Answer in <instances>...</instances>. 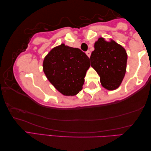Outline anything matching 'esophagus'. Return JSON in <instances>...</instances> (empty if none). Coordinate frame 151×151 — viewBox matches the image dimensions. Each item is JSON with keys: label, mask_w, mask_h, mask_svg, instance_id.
Here are the masks:
<instances>
[{"label": "esophagus", "mask_w": 151, "mask_h": 151, "mask_svg": "<svg viewBox=\"0 0 151 151\" xmlns=\"http://www.w3.org/2000/svg\"><path fill=\"white\" fill-rule=\"evenodd\" d=\"M86 55H88V58H90V55H91V52H90V51H86Z\"/></svg>", "instance_id": "34e87169"}]
</instances>
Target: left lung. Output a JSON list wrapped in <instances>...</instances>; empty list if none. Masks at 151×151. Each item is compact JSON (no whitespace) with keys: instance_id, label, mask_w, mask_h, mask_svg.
Returning <instances> with one entry per match:
<instances>
[{"instance_id":"1","label":"left lung","mask_w":151,"mask_h":151,"mask_svg":"<svg viewBox=\"0 0 151 151\" xmlns=\"http://www.w3.org/2000/svg\"><path fill=\"white\" fill-rule=\"evenodd\" d=\"M127 53L125 49L112 40L100 37L94 43L90 65L100 76L101 84L108 90L120 86L127 71Z\"/></svg>"}]
</instances>
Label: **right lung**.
Returning <instances> with one entry per match:
<instances>
[{
  "label": "right lung",
  "mask_w": 151,
  "mask_h": 151,
  "mask_svg": "<svg viewBox=\"0 0 151 151\" xmlns=\"http://www.w3.org/2000/svg\"><path fill=\"white\" fill-rule=\"evenodd\" d=\"M90 59L78 48L64 43L53 47L44 58L43 70L57 90L64 96H75L82 90Z\"/></svg>",
  "instance_id": "1"
}]
</instances>
